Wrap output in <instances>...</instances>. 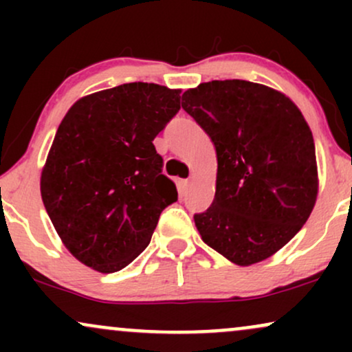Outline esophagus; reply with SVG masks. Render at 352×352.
Segmentation results:
<instances>
[{
    "label": "esophagus",
    "mask_w": 352,
    "mask_h": 352,
    "mask_svg": "<svg viewBox=\"0 0 352 352\" xmlns=\"http://www.w3.org/2000/svg\"><path fill=\"white\" fill-rule=\"evenodd\" d=\"M188 185H190V179H187V180H184V182H182V193H184L185 190L188 188Z\"/></svg>",
    "instance_id": "obj_1"
}]
</instances>
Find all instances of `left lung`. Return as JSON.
Here are the masks:
<instances>
[{
    "label": "left lung",
    "instance_id": "obj_1",
    "mask_svg": "<svg viewBox=\"0 0 352 352\" xmlns=\"http://www.w3.org/2000/svg\"><path fill=\"white\" fill-rule=\"evenodd\" d=\"M182 100L217 151L215 199L193 217L201 240L238 266L273 256L318 199L316 151L305 116L283 92L240 79L204 82Z\"/></svg>",
    "mask_w": 352,
    "mask_h": 352
}]
</instances>
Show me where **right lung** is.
<instances>
[{
    "label": "right lung",
    "mask_w": 352,
    "mask_h": 352,
    "mask_svg": "<svg viewBox=\"0 0 352 352\" xmlns=\"http://www.w3.org/2000/svg\"><path fill=\"white\" fill-rule=\"evenodd\" d=\"M180 92L122 84L76 100L60 120L41 172L43 204L63 245L96 272L132 263L177 201L152 140L179 112Z\"/></svg>",
    "instance_id": "obj_1"
}]
</instances>
